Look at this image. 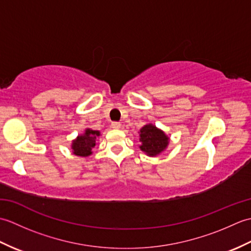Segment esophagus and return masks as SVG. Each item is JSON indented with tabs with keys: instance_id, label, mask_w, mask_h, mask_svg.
Returning <instances> with one entry per match:
<instances>
[{
	"instance_id": "obj_1",
	"label": "esophagus",
	"mask_w": 251,
	"mask_h": 251,
	"mask_svg": "<svg viewBox=\"0 0 251 251\" xmlns=\"http://www.w3.org/2000/svg\"><path fill=\"white\" fill-rule=\"evenodd\" d=\"M111 126H112V128H114V129H120L121 127H122L121 123H117V122H113V123H112Z\"/></svg>"
}]
</instances>
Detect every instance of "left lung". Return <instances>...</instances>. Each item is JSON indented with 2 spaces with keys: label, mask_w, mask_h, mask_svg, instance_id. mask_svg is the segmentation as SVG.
Here are the masks:
<instances>
[{
  "label": "left lung",
  "mask_w": 251,
  "mask_h": 251,
  "mask_svg": "<svg viewBox=\"0 0 251 251\" xmlns=\"http://www.w3.org/2000/svg\"><path fill=\"white\" fill-rule=\"evenodd\" d=\"M139 141L140 150L148 156L155 157L166 150L170 139L165 131L150 123L140 129Z\"/></svg>",
  "instance_id": "1"
}]
</instances>
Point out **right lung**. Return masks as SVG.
Listing matches in <instances>:
<instances>
[{
  "label": "right lung",
  "instance_id": "1",
  "mask_svg": "<svg viewBox=\"0 0 251 251\" xmlns=\"http://www.w3.org/2000/svg\"><path fill=\"white\" fill-rule=\"evenodd\" d=\"M99 130L86 128L83 134H79L75 139L72 140L71 149L74 155L87 157L93 154V149L100 137Z\"/></svg>",
  "mask_w": 251,
  "mask_h": 251
}]
</instances>
